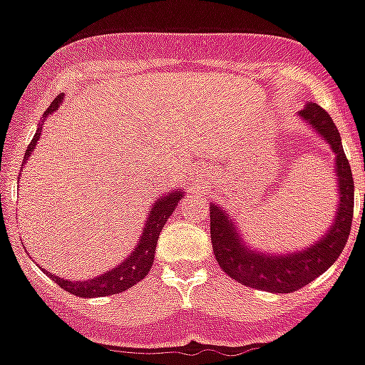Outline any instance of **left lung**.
Wrapping results in <instances>:
<instances>
[{
    "label": "left lung",
    "instance_id": "obj_1",
    "mask_svg": "<svg viewBox=\"0 0 365 365\" xmlns=\"http://www.w3.org/2000/svg\"><path fill=\"white\" fill-rule=\"evenodd\" d=\"M299 117L329 143L335 153L339 206L331 227L322 239L311 244L309 248L282 255L257 252L244 244L239 229L235 227V222L229 220L225 210L217 205H210V239L220 267L237 282L272 294L295 292L328 271L345 248L354 214V180L334 119L328 111L312 102H307L305 108L299 111Z\"/></svg>",
    "mask_w": 365,
    "mask_h": 365
}]
</instances>
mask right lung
I'll use <instances>...</instances> for the list:
<instances>
[{
  "instance_id": "right-lung-1",
  "label": "right lung",
  "mask_w": 365,
  "mask_h": 365,
  "mask_svg": "<svg viewBox=\"0 0 365 365\" xmlns=\"http://www.w3.org/2000/svg\"><path fill=\"white\" fill-rule=\"evenodd\" d=\"M62 100H64V96L58 94L51 102L48 110L45 111V117L53 115L54 111L58 110V106L62 104ZM39 136H41V125L37 126L36 136L31 138L30 145L26 149L24 163L28 160V157H31V151L36 149ZM24 163H22V166H24ZM182 191H170V193H165L155 200L153 208H151V212L148 214V220H145V227L140 235L138 246L123 263L113 267L111 271L104 272V274H100L96 278H91V280H64V278L54 277V274H51V278L58 284L60 288H64L66 292H70L73 295H79V297H104V295L121 294L125 289L132 288L134 284L140 282L151 271L160 231L165 227L166 220L170 217L172 212L176 210L178 200H182Z\"/></svg>"
}]
</instances>
